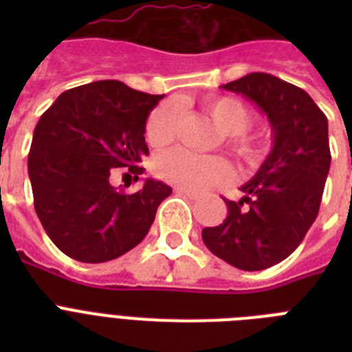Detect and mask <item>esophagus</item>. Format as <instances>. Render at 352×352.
<instances>
[{"mask_svg":"<svg viewBox=\"0 0 352 352\" xmlns=\"http://www.w3.org/2000/svg\"><path fill=\"white\" fill-rule=\"evenodd\" d=\"M175 192L181 193V195H186V197H190V199H197L199 197V193L190 192V190H184V188H175Z\"/></svg>","mask_w":352,"mask_h":352,"instance_id":"34e87169","label":"esophagus"}]
</instances>
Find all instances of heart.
<instances>
[{
    "label": "heart",
    "instance_id": "heart-1",
    "mask_svg": "<svg viewBox=\"0 0 352 352\" xmlns=\"http://www.w3.org/2000/svg\"><path fill=\"white\" fill-rule=\"evenodd\" d=\"M204 109L215 126L225 133L226 144L248 164L259 162L261 144L246 135L252 115L248 107L234 96H214L204 102ZM179 109L175 104H162L151 111L146 122V140L153 148H164L175 138ZM155 171L162 181L190 192H203L234 179V166L219 155H195L186 149H173L155 160Z\"/></svg>",
    "mask_w": 352,
    "mask_h": 352
}]
</instances>
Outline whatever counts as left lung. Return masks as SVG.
I'll return each instance as SVG.
<instances>
[{"mask_svg": "<svg viewBox=\"0 0 352 352\" xmlns=\"http://www.w3.org/2000/svg\"><path fill=\"white\" fill-rule=\"evenodd\" d=\"M221 89L252 100L270 122L272 149L243 197L228 201L219 226L203 230L204 245L239 270H265L298 248L316 221L331 168L327 117L305 91L267 73H250Z\"/></svg>", "mask_w": 352, "mask_h": 352, "instance_id": "left-lung-1", "label": "left lung"}]
</instances>
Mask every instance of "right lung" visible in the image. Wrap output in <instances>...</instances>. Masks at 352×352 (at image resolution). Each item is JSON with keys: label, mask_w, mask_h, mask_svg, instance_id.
I'll return each mask as SVG.
<instances>
[{"label": "right lung", "mask_w": 352, "mask_h": 352, "mask_svg": "<svg viewBox=\"0 0 352 352\" xmlns=\"http://www.w3.org/2000/svg\"><path fill=\"white\" fill-rule=\"evenodd\" d=\"M162 96L102 80L62 93L36 124L29 153L34 210L69 257L117 259L153 225L171 188L148 177L138 192L124 193L109 175L115 168H127L135 181L142 175L146 120Z\"/></svg>", "instance_id": "right-lung-1"}]
</instances>
